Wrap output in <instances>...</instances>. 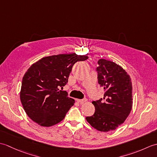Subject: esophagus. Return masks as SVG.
<instances>
[{
    "instance_id": "1",
    "label": "esophagus",
    "mask_w": 157,
    "mask_h": 157,
    "mask_svg": "<svg viewBox=\"0 0 157 157\" xmlns=\"http://www.w3.org/2000/svg\"><path fill=\"white\" fill-rule=\"evenodd\" d=\"M87 101V99L86 98H84V99H78L77 100V102H78V103H79V104H83V103Z\"/></svg>"
}]
</instances>
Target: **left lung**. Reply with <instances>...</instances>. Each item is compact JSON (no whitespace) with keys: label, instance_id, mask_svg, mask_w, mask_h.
<instances>
[{"label":"left lung","instance_id":"1","mask_svg":"<svg viewBox=\"0 0 157 157\" xmlns=\"http://www.w3.org/2000/svg\"><path fill=\"white\" fill-rule=\"evenodd\" d=\"M96 67L98 82L104 88V97L92 103L94 115L86 119L101 132L116 129L125 121L132 108L131 78L121 66L106 59H99Z\"/></svg>","mask_w":157,"mask_h":157}]
</instances>
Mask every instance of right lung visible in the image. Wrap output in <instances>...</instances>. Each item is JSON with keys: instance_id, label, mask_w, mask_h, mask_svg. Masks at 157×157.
<instances>
[{"instance_id": "right-lung-1", "label": "right lung", "mask_w": 157, "mask_h": 157, "mask_svg": "<svg viewBox=\"0 0 157 157\" xmlns=\"http://www.w3.org/2000/svg\"><path fill=\"white\" fill-rule=\"evenodd\" d=\"M88 59L75 53L52 55L28 69L22 79L20 99L29 118L44 127L55 125L65 118L75 101L60 89L67 84L73 65Z\"/></svg>"}]
</instances>
